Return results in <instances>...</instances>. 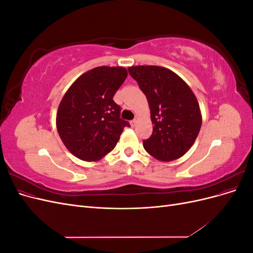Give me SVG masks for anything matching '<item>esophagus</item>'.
Here are the masks:
<instances>
[{
  "label": "esophagus",
  "instance_id": "obj_1",
  "mask_svg": "<svg viewBox=\"0 0 253 253\" xmlns=\"http://www.w3.org/2000/svg\"><path fill=\"white\" fill-rule=\"evenodd\" d=\"M129 124H131V126L134 127V126H136V125H137V120H136V119H133V120H131V122H129Z\"/></svg>",
  "mask_w": 253,
  "mask_h": 253
}]
</instances>
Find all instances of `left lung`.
I'll list each match as a JSON object with an SVG mask.
<instances>
[{"mask_svg": "<svg viewBox=\"0 0 253 253\" xmlns=\"http://www.w3.org/2000/svg\"><path fill=\"white\" fill-rule=\"evenodd\" d=\"M128 73L147 96L154 125L150 138L143 140L144 150L162 162L185 155L202 126L200 104L193 91L166 67L131 66Z\"/></svg>", "mask_w": 253, "mask_h": 253, "instance_id": "8db88e82", "label": "left lung"}]
</instances>
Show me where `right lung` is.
<instances>
[{
	"mask_svg": "<svg viewBox=\"0 0 253 253\" xmlns=\"http://www.w3.org/2000/svg\"><path fill=\"white\" fill-rule=\"evenodd\" d=\"M121 66H99L81 75L67 89L57 112L61 140L74 156L96 162L110 153L127 121L113 97L126 79Z\"/></svg>",
	"mask_w": 253,
	"mask_h": 253,
	"instance_id": "right-lung-1",
	"label": "right lung"
}]
</instances>
